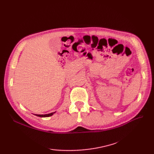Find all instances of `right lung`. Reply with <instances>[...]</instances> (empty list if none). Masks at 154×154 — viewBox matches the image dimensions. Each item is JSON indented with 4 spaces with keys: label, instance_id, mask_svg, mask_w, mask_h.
Returning a JSON list of instances; mask_svg holds the SVG:
<instances>
[{
    "label": "right lung",
    "instance_id": "obj_1",
    "mask_svg": "<svg viewBox=\"0 0 154 154\" xmlns=\"http://www.w3.org/2000/svg\"><path fill=\"white\" fill-rule=\"evenodd\" d=\"M54 113H55V112H52V113H50V114H44V115H43V114H35V115H36V116H38V117H42V118H45V117H49V116H52Z\"/></svg>",
    "mask_w": 154,
    "mask_h": 154
}]
</instances>
